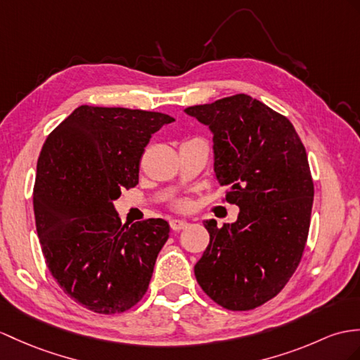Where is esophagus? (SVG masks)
<instances>
[{"label":"esophagus","instance_id":"1","mask_svg":"<svg viewBox=\"0 0 360 360\" xmlns=\"http://www.w3.org/2000/svg\"><path fill=\"white\" fill-rule=\"evenodd\" d=\"M169 226H171V229H172L174 232H179V231L186 229L188 223H186V221H181V220H172V221L169 223Z\"/></svg>","mask_w":360,"mask_h":360}]
</instances>
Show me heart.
Segmentation results:
<instances>
[{"instance_id":"b5f03b06","label":"heart","mask_w":360,"mask_h":360,"mask_svg":"<svg viewBox=\"0 0 360 360\" xmlns=\"http://www.w3.org/2000/svg\"><path fill=\"white\" fill-rule=\"evenodd\" d=\"M189 206H191V203H189L188 200H180V201H177V203L174 205V209L180 210V212H185V210L189 209Z\"/></svg>"}]
</instances>
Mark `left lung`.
Returning a JSON list of instances; mask_svg holds the SVG:
<instances>
[{"label":"left lung","instance_id":"1","mask_svg":"<svg viewBox=\"0 0 360 360\" xmlns=\"http://www.w3.org/2000/svg\"><path fill=\"white\" fill-rule=\"evenodd\" d=\"M214 133L215 177L227 186L236 221H205L210 241L194 267L198 285L223 309H257L300 266L314 186L292 122L248 94L185 110Z\"/></svg>","mask_w":360,"mask_h":360}]
</instances>
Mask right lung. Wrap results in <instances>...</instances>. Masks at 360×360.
<instances>
[{
  "label": "right lung",
  "instance_id": "1",
  "mask_svg": "<svg viewBox=\"0 0 360 360\" xmlns=\"http://www.w3.org/2000/svg\"><path fill=\"white\" fill-rule=\"evenodd\" d=\"M174 120L81 105L42 145L33 188L42 255L64 293L94 313H124L142 300L169 238L162 218L122 224L112 201L137 185L145 146Z\"/></svg>",
  "mask_w": 360,
  "mask_h": 360
}]
</instances>
